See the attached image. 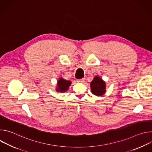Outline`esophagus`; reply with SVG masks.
Masks as SVG:
<instances>
[{
  "instance_id": "obj_1",
  "label": "esophagus",
  "mask_w": 152,
  "mask_h": 152,
  "mask_svg": "<svg viewBox=\"0 0 152 152\" xmlns=\"http://www.w3.org/2000/svg\"><path fill=\"white\" fill-rule=\"evenodd\" d=\"M85 78H82V79H78L77 81L78 82H85Z\"/></svg>"
}]
</instances>
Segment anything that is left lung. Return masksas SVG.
Masks as SVG:
<instances>
[{"label":"left lung","instance_id":"8db88e82","mask_svg":"<svg viewBox=\"0 0 152 152\" xmlns=\"http://www.w3.org/2000/svg\"><path fill=\"white\" fill-rule=\"evenodd\" d=\"M91 93L97 96H102L105 94L106 82L98 76H96L90 83Z\"/></svg>","mask_w":152,"mask_h":152}]
</instances>
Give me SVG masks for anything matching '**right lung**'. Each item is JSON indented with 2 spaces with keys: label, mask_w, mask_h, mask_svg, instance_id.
Returning <instances> with one entry per match:
<instances>
[{
  "label": "right lung",
  "mask_w": 152,
  "mask_h": 152,
  "mask_svg": "<svg viewBox=\"0 0 152 152\" xmlns=\"http://www.w3.org/2000/svg\"><path fill=\"white\" fill-rule=\"evenodd\" d=\"M72 84L70 80L64 79L63 77H60L57 80L56 91L58 93H65L67 92L69 88V86Z\"/></svg>",
  "instance_id": "right-lung-1"
}]
</instances>
